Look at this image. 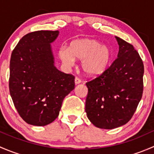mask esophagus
Returning a JSON list of instances; mask_svg holds the SVG:
<instances>
[{
    "mask_svg": "<svg viewBox=\"0 0 154 154\" xmlns=\"http://www.w3.org/2000/svg\"><path fill=\"white\" fill-rule=\"evenodd\" d=\"M74 83H75V84H79V83H81V80L80 78H78V77H75V79H74Z\"/></svg>",
    "mask_w": 154,
    "mask_h": 154,
    "instance_id": "34e87169",
    "label": "esophagus"
}]
</instances>
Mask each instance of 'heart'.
Segmentation results:
<instances>
[{
    "label": "heart",
    "mask_w": 154,
    "mask_h": 154,
    "mask_svg": "<svg viewBox=\"0 0 154 154\" xmlns=\"http://www.w3.org/2000/svg\"><path fill=\"white\" fill-rule=\"evenodd\" d=\"M59 57L68 67L74 65L75 59L81 60L80 66L88 76H98L108 69L112 60V52L109 46L93 38L73 40L69 47L60 48Z\"/></svg>",
    "instance_id": "heart-1"
}]
</instances>
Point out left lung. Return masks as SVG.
Returning <instances> with one entry per match:
<instances>
[{
	"label": "left lung",
	"instance_id": "obj_1",
	"mask_svg": "<svg viewBox=\"0 0 154 154\" xmlns=\"http://www.w3.org/2000/svg\"><path fill=\"white\" fill-rule=\"evenodd\" d=\"M118 58L108 69L86 83V112L90 122L101 129H114L133 117L143 93L144 65L130 43L116 36Z\"/></svg>",
	"mask_w": 154,
	"mask_h": 154
}]
</instances>
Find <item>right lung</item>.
Here are the masks:
<instances>
[{
    "label": "right lung",
    "instance_id": "right-lung-1",
    "mask_svg": "<svg viewBox=\"0 0 154 154\" xmlns=\"http://www.w3.org/2000/svg\"><path fill=\"white\" fill-rule=\"evenodd\" d=\"M59 31L29 32L12 51L10 64V93L23 120L45 126L59 116L63 99L74 88V77L54 66L51 43Z\"/></svg>",
    "mask_w": 154,
    "mask_h": 154
}]
</instances>
